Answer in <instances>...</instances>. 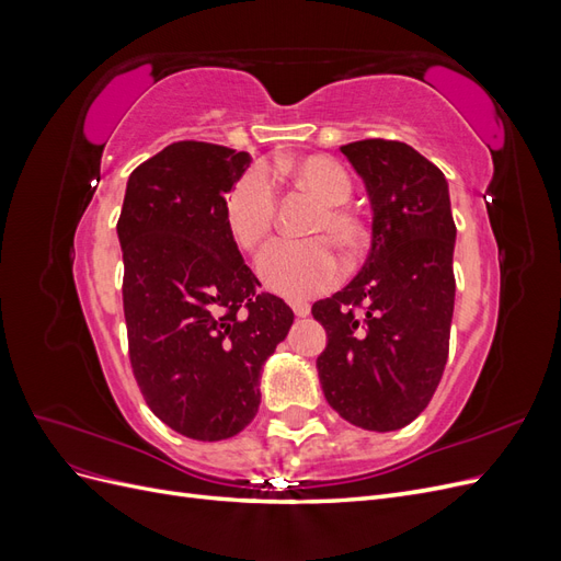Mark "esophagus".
<instances>
[{
    "instance_id": "obj_1",
    "label": "esophagus",
    "mask_w": 561,
    "mask_h": 561,
    "mask_svg": "<svg viewBox=\"0 0 561 561\" xmlns=\"http://www.w3.org/2000/svg\"><path fill=\"white\" fill-rule=\"evenodd\" d=\"M290 307H293V311H295L297 318H307L309 311H311V307H309L307 301H290Z\"/></svg>"
}]
</instances>
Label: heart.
<instances>
[{
    "mask_svg": "<svg viewBox=\"0 0 561 561\" xmlns=\"http://www.w3.org/2000/svg\"><path fill=\"white\" fill-rule=\"evenodd\" d=\"M278 171L322 201V210L309 227V236L318 239L276 243L262 257L260 276L274 293L304 299L328 290L342 274V260L331 244L342 248L348 260L360 257L369 245V227L365 217L346 203L353 194V182L339 161L309 154L280 161ZM225 217L241 250L260 252L268 243L276 222V192L264 171L252 168L231 184Z\"/></svg>",
    "mask_w": 561,
    "mask_h": 561,
    "instance_id": "1",
    "label": "heart"
}]
</instances>
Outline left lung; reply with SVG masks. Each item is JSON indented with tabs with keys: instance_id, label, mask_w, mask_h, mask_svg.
<instances>
[{
	"instance_id": "obj_1",
	"label": "left lung",
	"mask_w": 561,
	"mask_h": 561,
	"mask_svg": "<svg viewBox=\"0 0 561 561\" xmlns=\"http://www.w3.org/2000/svg\"><path fill=\"white\" fill-rule=\"evenodd\" d=\"M371 203L367 262L313 304L328 332L316 367L332 410L365 431H398L443 379L454 313V241L443 171L398 140L342 147Z\"/></svg>"
}]
</instances>
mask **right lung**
<instances>
[{
  "label": "right lung",
  "mask_w": 561,
  "mask_h": 561,
  "mask_svg": "<svg viewBox=\"0 0 561 561\" xmlns=\"http://www.w3.org/2000/svg\"><path fill=\"white\" fill-rule=\"evenodd\" d=\"M248 165V151L222 145H168L130 173L116 222L135 381L165 426L201 443L254 419L262 365L295 320L257 290L227 225Z\"/></svg>",
  "instance_id": "right-lung-1"
}]
</instances>
